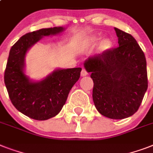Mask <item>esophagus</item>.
Instances as JSON below:
<instances>
[{
	"label": "esophagus",
	"mask_w": 153,
	"mask_h": 153,
	"mask_svg": "<svg viewBox=\"0 0 153 153\" xmlns=\"http://www.w3.org/2000/svg\"><path fill=\"white\" fill-rule=\"evenodd\" d=\"M86 75H88V73L86 71L85 69H82L81 71V76L82 77H84V76H86Z\"/></svg>",
	"instance_id": "obj_1"
}]
</instances>
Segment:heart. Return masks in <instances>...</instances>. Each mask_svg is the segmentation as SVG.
I'll return each mask as SVG.
<instances>
[{
  "label": "heart",
  "mask_w": 153,
  "mask_h": 153,
  "mask_svg": "<svg viewBox=\"0 0 153 153\" xmlns=\"http://www.w3.org/2000/svg\"><path fill=\"white\" fill-rule=\"evenodd\" d=\"M82 48L85 49H93L98 44V48L100 52H106L109 51L113 47V41L110 38H104L98 35H91L82 38L80 41Z\"/></svg>",
  "instance_id": "1"
}]
</instances>
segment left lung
<instances>
[{
  "instance_id": "8db88e82",
  "label": "left lung",
  "mask_w": 153,
  "mask_h": 153,
  "mask_svg": "<svg viewBox=\"0 0 153 153\" xmlns=\"http://www.w3.org/2000/svg\"><path fill=\"white\" fill-rule=\"evenodd\" d=\"M119 47L89 57L84 67L94 82L93 101L102 115L124 119L137 111L148 89L146 59L130 34L114 27Z\"/></svg>"
}]
</instances>
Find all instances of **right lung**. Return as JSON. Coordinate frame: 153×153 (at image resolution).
<instances>
[{
    "label": "right lung",
    "mask_w": 153,
    "mask_h": 153,
    "mask_svg": "<svg viewBox=\"0 0 153 153\" xmlns=\"http://www.w3.org/2000/svg\"><path fill=\"white\" fill-rule=\"evenodd\" d=\"M63 27L42 28L20 37L9 51L4 83L13 105L31 118L44 121L56 116L66 103L70 91L79 79L81 67L53 71L46 78L34 81L25 73V57L44 36H56Z\"/></svg>",
    "instance_id": "obj_1"
}]
</instances>
